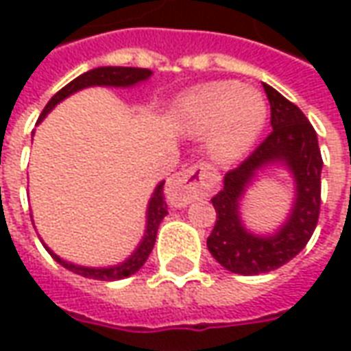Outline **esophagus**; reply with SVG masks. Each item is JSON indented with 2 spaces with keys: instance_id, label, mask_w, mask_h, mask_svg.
Wrapping results in <instances>:
<instances>
[{
  "instance_id": "34e87169",
  "label": "esophagus",
  "mask_w": 351,
  "mask_h": 351,
  "mask_svg": "<svg viewBox=\"0 0 351 351\" xmlns=\"http://www.w3.org/2000/svg\"><path fill=\"white\" fill-rule=\"evenodd\" d=\"M214 173L208 163H195L191 167L176 173L167 186V199L175 206L190 205L193 199H199L210 191Z\"/></svg>"
}]
</instances>
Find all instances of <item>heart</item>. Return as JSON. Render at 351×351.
<instances>
[{
  "label": "heart",
  "mask_w": 351,
  "mask_h": 351,
  "mask_svg": "<svg viewBox=\"0 0 351 351\" xmlns=\"http://www.w3.org/2000/svg\"><path fill=\"white\" fill-rule=\"evenodd\" d=\"M176 118L191 135H206L218 163H231L250 150L267 118L263 95L237 82H206L191 88L176 103Z\"/></svg>",
  "instance_id": "b5f03b06"
}]
</instances>
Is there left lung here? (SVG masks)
<instances>
[{
    "label": "left lung",
    "instance_id": "obj_1",
    "mask_svg": "<svg viewBox=\"0 0 351 351\" xmlns=\"http://www.w3.org/2000/svg\"><path fill=\"white\" fill-rule=\"evenodd\" d=\"M263 90L271 103L272 131L246 160L226 173L223 190L210 199L216 223L206 246L221 267L237 274H261L286 265L306 246L319 218L324 160L316 131L297 105L269 84ZM269 162H284L294 173L298 195L279 233L258 237L243 229L238 201L255 171Z\"/></svg>",
    "mask_w": 351,
    "mask_h": 351
}]
</instances>
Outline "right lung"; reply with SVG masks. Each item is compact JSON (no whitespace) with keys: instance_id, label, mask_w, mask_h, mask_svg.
I'll use <instances>...</instances> for the list:
<instances>
[{"instance_id":"add662e5","label":"right lung","mask_w":351,"mask_h":351,"mask_svg":"<svg viewBox=\"0 0 351 351\" xmlns=\"http://www.w3.org/2000/svg\"><path fill=\"white\" fill-rule=\"evenodd\" d=\"M152 75L150 69H138V67H97V69H92V71L80 75L75 80H71L67 86H64L56 95H52V99L47 103V107L43 108L41 116L37 122H41L45 116L49 114L52 108L56 107L58 103L65 97H69L71 93L79 92L82 88L88 86H133L141 80H146ZM167 214V203H165V197H163V182H160V186L154 190V195L148 203V213H146V231L143 241L137 246V250L133 252V256L130 259H125L123 263L114 265V267H103V269H92V267H80V265L69 263L65 261L60 256H56L54 252H50L47 246V250L52 258L56 259L58 263L65 267L67 271L75 272V274H80L84 278H93V280H105V282H110V280H122L125 276H131L145 265V261L150 256V252L154 248V243H156V237H158V228H160L161 220L165 218Z\"/></svg>"}]
</instances>
